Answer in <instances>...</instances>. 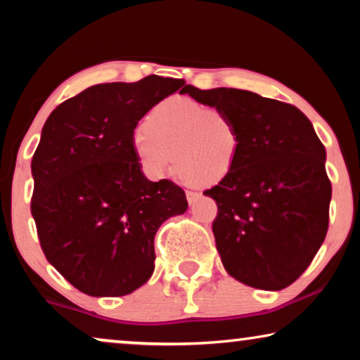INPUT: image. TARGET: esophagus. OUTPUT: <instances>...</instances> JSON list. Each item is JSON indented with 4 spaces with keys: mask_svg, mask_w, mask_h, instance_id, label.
Masks as SVG:
<instances>
[{
    "mask_svg": "<svg viewBox=\"0 0 360 360\" xmlns=\"http://www.w3.org/2000/svg\"><path fill=\"white\" fill-rule=\"evenodd\" d=\"M185 195H186V201H188L190 205H193L200 196V193H196V191H191V190H186Z\"/></svg>",
    "mask_w": 360,
    "mask_h": 360,
    "instance_id": "1",
    "label": "esophagus"
}]
</instances>
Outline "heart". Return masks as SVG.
<instances>
[{"label": "heart", "mask_w": 360, "mask_h": 360, "mask_svg": "<svg viewBox=\"0 0 360 360\" xmlns=\"http://www.w3.org/2000/svg\"><path fill=\"white\" fill-rule=\"evenodd\" d=\"M134 149L154 176L179 170L190 181L213 185L233 170L240 139L226 112L188 98H169L147 117V126L134 132Z\"/></svg>", "instance_id": "heart-1"}]
</instances>
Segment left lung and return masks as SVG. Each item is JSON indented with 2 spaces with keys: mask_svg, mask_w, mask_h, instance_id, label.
Segmentation results:
<instances>
[{
  "mask_svg": "<svg viewBox=\"0 0 360 360\" xmlns=\"http://www.w3.org/2000/svg\"><path fill=\"white\" fill-rule=\"evenodd\" d=\"M185 93L228 115L240 149L233 170L203 193L218 205L213 221L224 269L260 290L292 285L328 233L331 181L326 149L297 106L236 88Z\"/></svg>",
  "mask_w": 360,
  "mask_h": 360,
  "instance_id": "obj_1",
  "label": "left lung"
}]
</instances>
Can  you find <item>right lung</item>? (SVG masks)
<instances>
[{
	"instance_id": "obj_1",
	"label": "right lung",
	"mask_w": 360,
	"mask_h": 360,
	"mask_svg": "<svg viewBox=\"0 0 360 360\" xmlns=\"http://www.w3.org/2000/svg\"><path fill=\"white\" fill-rule=\"evenodd\" d=\"M184 80L149 75L101 83L58 105L42 127L31 170V213L46 259L90 297H122L154 272V238L186 211L185 191L141 172L134 129Z\"/></svg>"
}]
</instances>
